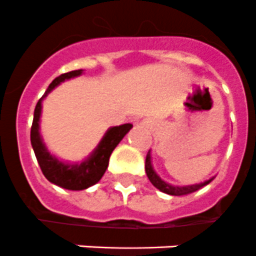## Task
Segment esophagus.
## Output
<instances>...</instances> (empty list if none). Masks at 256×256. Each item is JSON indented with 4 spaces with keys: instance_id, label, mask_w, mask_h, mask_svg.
<instances>
[{
    "instance_id": "esophagus-1",
    "label": "esophagus",
    "mask_w": 256,
    "mask_h": 256,
    "mask_svg": "<svg viewBox=\"0 0 256 256\" xmlns=\"http://www.w3.org/2000/svg\"><path fill=\"white\" fill-rule=\"evenodd\" d=\"M141 126H146V128H152V122H149V120H142V122H140Z\"/></svg>"
}]
</instances>
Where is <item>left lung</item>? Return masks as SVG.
<instances>
[{
	"instance_id": "obj_1",
	"label": "left lung",
	"mask_w": 256,
	"mask_h": 256,
	"mask_svg": "<svg viewBox=\"0 0 256 256\" xmlns=\"http://www.w3.org/2000/svg\"><path fill=\"white\" fill-rule=\"evenodd\" d=\"M145 172H146V176H148L149 181L152 182V185L154 186V188H157L160 192L169 194V196H185V194L194 193V192L200 190L201 188L206 186L208 184L212 182V180L216 178V176H214V177L206 180V181H204V182L194 184V185H184V186L172 185V184L164 181L160 176L156 173V170H154V168H153V164H152V154H150V150H149L148 154H146V160H145Z\"/></svg>"
}]
</instances>
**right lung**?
<instances>
[{"label": "right lung", "instance_id": "1", "mask_svg": "<svg viewBox=\"0 0 256 256\" xmlns=\"http://www.w3.org/2000/svg\"><path fill=\"white\" fill-rule=\"evenodd\" d=\"M84 72L83 70H75L70 72L62 74L60 76L55 78L51 82L48 88L46 90L44 95L38 100V103L34 110V118H32V132H30V140L32 146L36 153V160L40 164L42 173L48 181L54 185L63 188L67 190H84L90 186L99 182L108 168L110 157H111L114 149L124 138L128 132L132 130V124L126 122L122 126H116L108 128L104 134L99 144L84 160L71 162L59 158L48 150L47 145L44 144V138L40 134V116H42V103L44 98L48 94L58 87L64 80H70L74 78L80 76Z\"/></svg>", "mask_w": 256, "mask_h": 256}]
</instances>
